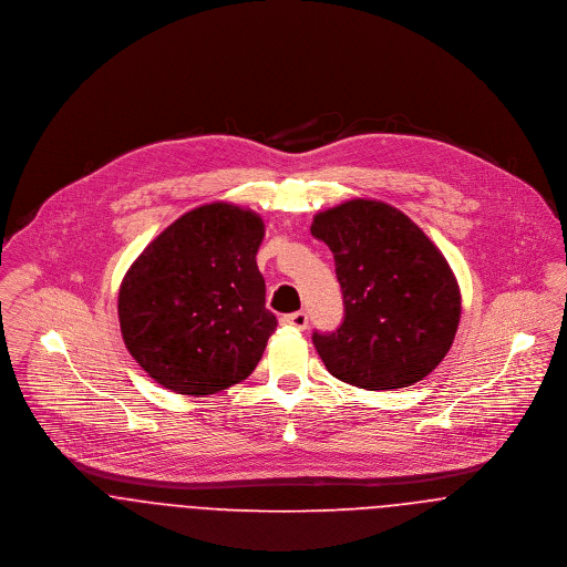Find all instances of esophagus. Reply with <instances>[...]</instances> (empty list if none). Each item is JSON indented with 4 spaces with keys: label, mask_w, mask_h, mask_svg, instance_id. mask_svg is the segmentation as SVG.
<instances>
[{
    "label": "esophagus",
    "mask_w": 567,
    "mask_h": 567,
    "mask_svg": "<svg viewBox=\"0 0 567 567\" xmlns=\"http://www.w3.org/2000/svg\"><path fill=\"white\" fill-rule=\"evenodd\" d=\"M280 323H282V326H291V328H298V330H305L307 323H309V317H307V313H302V311L282 315V317H280Z\"/></svg>",
    "instance_id": "esophagus-1"
}]
</instances>
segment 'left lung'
I'll use <instances>...</instances> for the list:
<instances>
[{"instance_id":"8db88e82","label":"left lung","mask_w":567,"mask_h":567,"mask_svg":"<svg viewBox=\"0 0 567 567\" xmlns=\"http://www.w3.org/2000/svg\"><path fill=\"white\" fill-rule=\"evenodd\" d=\"M311 233L334 256L346 307L334 332H313L326 370L368 391L429 377L461 319V291L440 248L402 210L361 197L317 213Z\"/></svg>"}]
</instances>
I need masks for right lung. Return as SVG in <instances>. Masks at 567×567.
<instances>
[{
  "label": "right lung",
  "mask_w": 567,
  "mask_h": 567,
  "mask_svg": "<svg viewBox=\"0 0 567 567\" xmlns=\"http://www.w3.org/2000/svg\"><path fill=\"white\" fill-rule=\"evenodd\" d=\"M262 237L254 210L213 202L167 226L130 265L120 326L147 377L210 395L252 374L278 323L256 267Z\"/></svg>",
  "instance_id": "right-lung-1"
}]
</instances>
